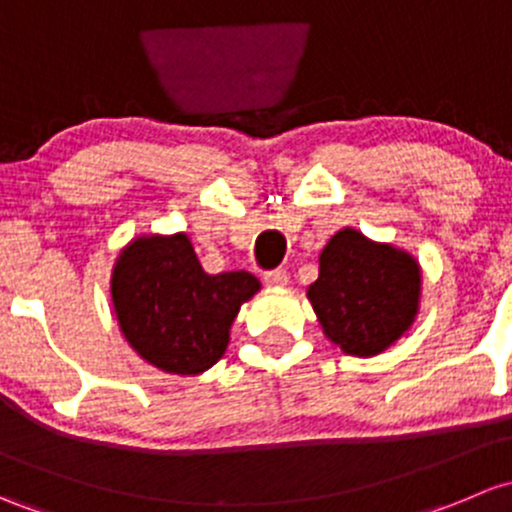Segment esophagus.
I'll use <instances>...</instances> for the list:
<instances>
[{
  "instance_id": "esophagus-1",
  "label": "esophagus",
  "mask_w": 512,
  "mask_h": 512,
  "mask_svg": "<svg viewBox=\"0 0 512 512\" xmlns=\"http://www.w3.org/2000/svg\"><path fill=\"white\" fill-rule=\"evenodd\" d=\"M263 281H266V286L271 288H283L288 283V273L283 271V268H276V271L263 273Z\"/></svg>"
}]
</instances>
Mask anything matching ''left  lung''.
<instances>
[{
	"mask_svg": "<svg viewBox=\"0 0 512 512\" xmlns=\"http://www.w3.org/2000/svg\"><path fill=\"white\" fill-rule=\"evenodd\" d=\"M318 263V281L305 295L345 355L374 357L409 333L421 303V266L409 251L345 226Z\"/></svg>",
	"mask_w": 512,
	"mask_h": 512,
	"instance_id": "left-lung-1",
	"label": "left lung"
}]
</instances>
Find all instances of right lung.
<instances>
[{
	"label": "right lung",
	"mask_w": 512,
	"mask_h": 512,
	"mask_svg": "<svg viewBox=\"0 0 512 512\" xmlns=\"http://www.w3.org/2000/svg\"><path fill=\"white\" fill-rule=\"evenodd\" d=\"M258 291L246 271H204L184 231L135 236L110 273L120 333L147 365L179 377L217 365L241 305Z\"/></svg>",
	"instance_id": "right-lung-1"
}]
</instances>
